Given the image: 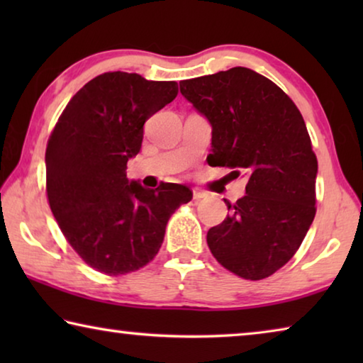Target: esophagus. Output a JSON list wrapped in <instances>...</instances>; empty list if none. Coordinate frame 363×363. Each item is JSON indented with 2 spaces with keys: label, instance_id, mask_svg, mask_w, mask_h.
I'll return each mask as SVG.
<instances>
[{
  "label": "esophagus",
  "instance_id": "obj_1",
  "mask_svg": "<svg viewBox=\"0 0 363 363\" xmlns=\"http://www.w3.org/2000/svg\"><path fill=\"white\" fill-rule=\"evenodd\" d=\"M205 196H206L205 192H201V190H199V189H194V200L195 201H200L201 199H205Z\"/></svg>",
  "mask_w": 363,
  "mask_h": 363
}]
</instances>
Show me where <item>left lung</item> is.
<instances>
[{
  "label": "left lung",
  "mask_w": 363,
  "mask_h": 363,
  "mask_svg": "<svg viewBox=\"0 0 363 363\" xmlns=\"http://www.w3.org/2000/svg\"><path fill=\"white\" fill-rule=\"evenodd\" d=\"M179 86L211 125L208 164L248 176L247 195L233 205L224 199L230 214L208 230V247L238 277L266 279L291 259L315 216L317 157L303 115L277 84L247 67Z\"/></svg>",
  "instance_id": "1"
}]
</instances>
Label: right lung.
<instances>
[{
    "label": "right lung",
    "instance_id": "obj_1",
    "mask_svg": "<svg viewBox=\"0 0 363 363\" xmlns=\"http://www.w3.org/2000/svg\"><path fill=\"white\" fill-rule=\"evenodd\" d=\"M177 96L176 82L108 72L67 104L46 147V192L60 230L79 257L107 275L144 267L158 253L168 219L192 190L126 177L144 123Z\"/></svg>",
    "mask_w": 363,
    "mask_h": 363
}]
</instances>
